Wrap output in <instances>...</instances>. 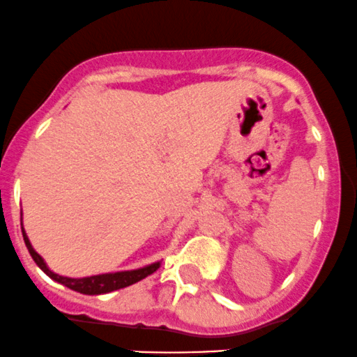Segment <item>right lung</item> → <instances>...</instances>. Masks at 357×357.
Instances as JSON below:
<instances>
[{"label":"right lung","mask_w":357,"mask_h":357,"mask_svg":"<svg viewBox=\"0 0 357 357\" xmlns=\"http://www.w3.org/2000/svg\"><path fill=\"white\" fill-rule=\"evenodd\" d=\"M22 233H24L25 245L26 248H29L30 255H32L33 262H36L37 266H39L40 269L49 275V278L54 279L56 282H61V284L70 287V289L78 291V293H83V294H105V293H110V291L122 289V287H128L134 284V282L141 281V279L148 278L149 274H153V272L160 267V262H155V264H149L146 267H141V269H134V271L109 272V274H98V275H90V278H79V279L64 278V275L56 274V272L49 269L47 264L44 262V259L33 250L24 226H22Z\"/></svg>","instance_id":"1"}]
</instances>
